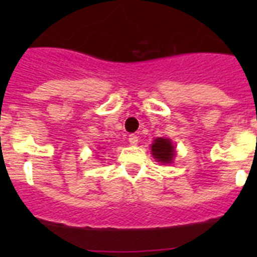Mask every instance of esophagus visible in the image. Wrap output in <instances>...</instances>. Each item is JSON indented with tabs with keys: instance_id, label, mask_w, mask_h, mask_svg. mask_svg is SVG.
<instances>
[{
	"instance_id": "1",
	"label": "esophagus",
	"mask_w": 257,
	"mask_h": 257,
	"mask_svg": "<svg viewBox=\"0 0 257 257\" xmlns=\"http://www.w3.org/2000/svg\"><path fill=\"white\" fill-rule=\"evenodd\" d=\"M128 142H130L131 145H138V142H139V136L135 135V134H131L128 136Z\"/></svg>"
}]
</instances>
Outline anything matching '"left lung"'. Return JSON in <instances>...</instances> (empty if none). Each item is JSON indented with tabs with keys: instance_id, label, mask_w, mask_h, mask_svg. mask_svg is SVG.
Segmentation results:
<instances>
[{
	"instance_id": "8db88e82",
	"label": "left lung",
	"mask_w": 257,
	"mask_h": 257,
	"mask_svg": "<svg viewBox=\"0 0 257 257\" xmlns=\"http://www.w3.org/2000/svg\"><path fill=\"white\" fill-rule=\"evenodd\" d=\"M152 154L157 160V162H161L163 165L172 163L175 157V147L170 139L157 138L152 144Z\"/></svg>"
}]
</instances>
